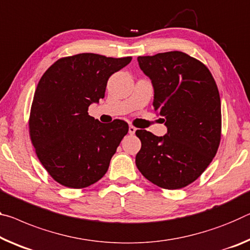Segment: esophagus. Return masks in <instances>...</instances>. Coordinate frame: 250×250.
<instances>
[{
	"instance_id": "1",
	"label": "esophagus",
	"mask_w": 250,
	"mask_h": 250,
	"mask_svg": "<svg viewBox=\"0 0 250 250\" xmlns=\"http://www.w3.org/2000/svg\"><path fill=\"white\" fill-rule=\"evenodd\" d=\"M136 126H133V125H130L129 126V133L130 134H134V132H136Z\"/></svg>"
}]
</instances>
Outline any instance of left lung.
<instances>
[{
	"mask_svg": "<svg viewBox=\"0 0 250 250\" xmlns=\"http://www.w3.org/2000/svg\"><path fill=\"white\" fill-rule=\"evenodd\" d=\"M152 82L154 111L168 132L137 130L141 149L136 165L158 187L180 189L198 179L216 156L221 139L219 91L203 62L180 51L138 57Z\"/></svg>",
	"mask_w": 250,
	"mask_h": 250,
	"instance_id": "left-lung-1",
	"label": "left lung"
}]
</instances>
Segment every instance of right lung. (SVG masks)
I'll return each mask as SVG.
<instances>
[{
    "label": "right lung",
    "mask_w": 250,
    "mask_h": 250,
    "mask_svg": "<svg viewBox=\"0 0 250 250\" xmlns=\"http://www.w3.org/2000/svg\"><path fill=\"white\" fill-rule=\"evenodd\" d=\"M131 60L75 54L59 59L40 79L31 105L30 138L40 162L60 185L82 189L108 171L129 125L118 119L101 124L88 110L104 98L111 75Z\"/></svg>",
    "instance_id": "obj_1"
}]
</instances>
